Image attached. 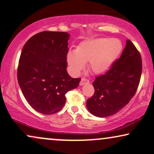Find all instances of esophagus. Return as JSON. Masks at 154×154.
<instances>
[{
	"label": "esophagus",
	"instance_id": "esophagus-1",
	"mask_svg": "<svg viewBox=\"0 0 154 154\" xmlns=\"http://www.w3.org/2000/svg\"><path fill=\"white\" fill-rule=\"evenodd\" d=\"M89 80L88 79H87L86 78H82L81 79V81L80 82H79V85H83L85 84H87V83H89Z\"/></svg>",
	"mask_w": 154,
	"mask_h": 154
}]
</instances>
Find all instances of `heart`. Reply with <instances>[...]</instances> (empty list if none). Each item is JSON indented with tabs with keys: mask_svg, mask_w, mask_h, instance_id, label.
<instances>
[{
	"mask_svg": "<svg viewBox=\"0 0 154 154\" xmlns=\"http://www.w3.org/2000/svg\"><path fill=\"white\" fill-rule=\"evenodd\" d=\"M122 49L118 39L99 38L82 43L75 51H69L66 61L73 75H78L89 62V68L95 74H103L110 68Z\"/></svg>",
	"mask_w": 154,
	"mask_h": 154,
	"instance_id": "b5f03b06",
	"label": "heart"
}]
</instances>
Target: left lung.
<instances>
[{"label": "left lung", "mask_w": 154, "mask_h": 154, "mask_svg": "<svg viewBox=\"0 0 154 154\" xmlns=\"http://www.w3.org/2000/svg\"><path fill=\"white\" fill-rule=\"evenodd\" d=\"M142 59L134 44L128 40L121 56L106 73L93 82L94 95L86 106L93 115L107 117L115 114L135 94L140 80Z\"/></svg>", "instance_id": "8db88e82"}]
</instances>
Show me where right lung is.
I'll list each match as a JSON object with an SVG mask.
<instances>
[{"instance_id": "1", "label": "right lung", "mask_w": 154, "mask_h": 154, "mask_svg": "<svg viewBox=\"0 0 154 154\" xmlns=\"http://www.w3.org/2000/svg\"><path fill=\"white\" fill-rule=\"evenodd\" d=\"M69 34L44 31L33 35L23 47L17 79L24 98L35 110L52 114L61 110L65 94L77 88L80 78L66 71Z\"/></svg>"}]
</instances>
